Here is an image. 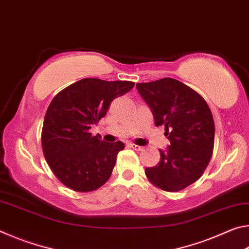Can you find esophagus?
Returning a JSON list of instances; mask_svg holds the SVG:
<instances>
[{"label": "esophagus", "mask_w": 249, "mask_h": 249, "mask_svg": "<svg viewBox=\"0 0 249 249\" xmlns=\"http://www.w3.org/2000/svg\"><path fill=\"white\" fill-rule=\"evenodd\" d=\"M129 146H130V148H133L134 150H136V151H141V150L144 149V147L138 146V145H136V144H130Z\"/></svg>", "instance_id": "esophagus-1"}]
</instances>
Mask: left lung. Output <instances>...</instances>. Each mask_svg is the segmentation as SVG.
<instances>
[{
  "mask_svg": "<svg viewBox=\"0 0 249 249\" xmlns=\"http://www.w3.org/2000/svg\"><path fill=\"white\" fill-rule=\"evenodd\" d=\"M136 88L156 126H165L170 141L167 150H159L158 165L145 169L147 179L160 190H183L200 179L212 157L215 127L209 105L196 91L172 78L137 83Z\"/></svg>",
  "mask_w": 249,
  "mask_h": 249,
  "instance_id": "left-lung-1",
  "label": "left lung"
}]
</instances>
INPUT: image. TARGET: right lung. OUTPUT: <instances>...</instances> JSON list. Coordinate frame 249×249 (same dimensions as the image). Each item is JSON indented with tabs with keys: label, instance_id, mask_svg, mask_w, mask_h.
<instances>
[{
	"label": "right lung",
	"instance_id": "add662e5",
	"mask_svg": "<svg viewBox=\"0 0 249 249\" xmlns=\"http://www.w3.org/2000/svg\"><path fill=\"white\" fill-rule=\"evenodd\" d=\"M132 81L86 78L54 96L46 112L41 147L50 169L67 188L90 192L112 175L124 142H105L90 133L92 125L107 115L117 96L133 89Z\"/></svg>",
	"mask_w": 249,
	"mask_h": 249
}]
</instances>
